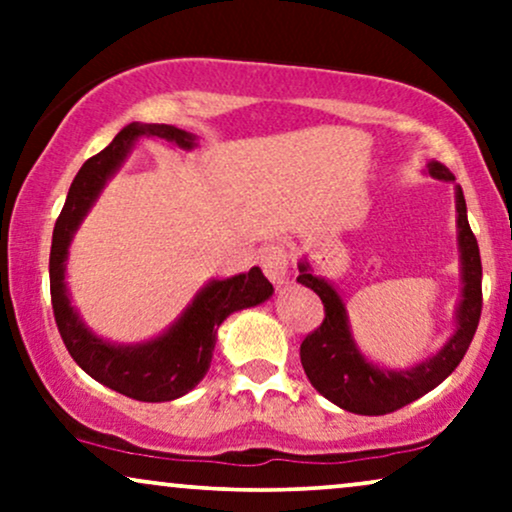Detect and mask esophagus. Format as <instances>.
Segmentation results:
<instances>
[{"mask_svg":"<svg viewBox=\"0 0 512 512\" xmlns=\"http://www.w3.org/2000/svg\"><path fill=\"white\" fill-rule=\"evenodd\" d=\"M289 248L284 243H269L267 248H262L260 252V264H262V272L267 276L272 284H284L286 274H289Z\"/></svg>","mask_w":512,"mask_h":512,"instance_id":"1","label":"esophagus"}]
</instances>
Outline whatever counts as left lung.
<instances>
[{
  "label": "left lung",
  "instance_id": "obj_1",
  "mask_svg": "<svg viewBox=\"0 0 512 512\" xmlns=\"http://www.w3.org/2000/svg\"><path fill=\"white\" fill-rule=\"evenodd\" d=\"M428 170L438 180H455V175L443 163H431ZM457 228H460L464 279L462 305L457 310L460 330L443 346L440 354L411 370H380L363 361L354 339H351L349 325H346V310L337 291L325 279H317L310 274L308 264L298 267L301 269L298 281L313 289L325 305V320L301 344L303 370L322 397H327L346 411H354V414L383 416L407 407L414 399L431 392L460 366L479 327L481 305H484L479 243L469 228L462 187H457Z\"/></svg>",
  "mask_w": 512,
  "mask_h": 512
}]
</instances>
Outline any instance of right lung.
<instances>
[{
  "mask_svg": "<svg viewBox=\"0 0 512 512\" xmlns=\"http://www.w3.org/2000/svg\"><path fill=\"white\" fill-rule=\"evenodd\" d=\"M161 137L190 149L195 137L185 129L170 125H139L132 122L110 142L101 154L91 156L81 166L69 187L67 202L57 216L50 248V298L57 330L67 351L93 380L103 383L120 395L139 402H170L190 392L207 375L211 354H214L216 330L233 310L250 308L272 296V284L260 267L233 279L211 281L192 301L185 315L175 322L163 337L139 346H113L93 337L84 322L69 305L64 286V260H67L69 240L76 226L91 209L105 180L125 161L129 146L137 137Z\"/></svg>",
  "mask_w": 512,
  "mask_h": 512,
  "instance_id": "obj_1",
  "label": "right lung"
}]
</instances>
